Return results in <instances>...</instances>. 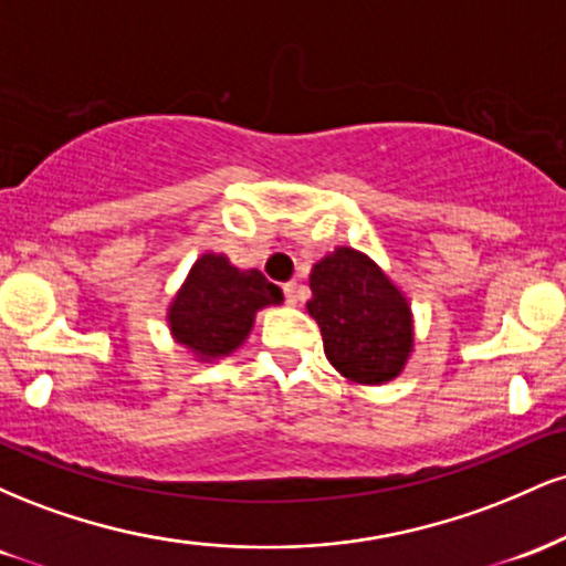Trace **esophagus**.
I'll return each instance as SVG.
<instances>
[{
	"label": "esophagus",
	"instance_id": "34e87169",
	"mask_svg": "<svg viewBox=\"0 0 566 566\" xmlns=\"http://www.w3.org/2000/svg\"><path fill=\"white\" fill-rule=\"evenodd\" d=\"M301 295H303L301 284H297V282H287V284H284V297H287L290 305H295L297 301H301Z\"/></svg>",
	"mask_w": 566,
	"mask_h": 566
}]
</instances>
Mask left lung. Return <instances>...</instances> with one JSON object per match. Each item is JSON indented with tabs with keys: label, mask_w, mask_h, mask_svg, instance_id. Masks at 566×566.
<instances>
[{
	"label": "left lung",
	"mask_w": 566,
	"mask_h": 566,
	"mask_svg": "<svg viewBox=\"0 0 566 566\" xmlns=\"http://www.w3.org/2000/svg\"><path fill=\"white\" fill-rule=\"evenodd\" d=\"M305 303L322 329L324 354L343 378L382 386L399 378L415 348L407 295L373 258L335 247L311 269Z\"/></svg>",
	"instance_id": "left-lung-1"
}]
</instances>
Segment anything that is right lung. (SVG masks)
<instances>
[{
  "label": "right lung",
  "mask_w": 566,
  "mask_h": 566,
  "mask_svg": "<svg viewBox=\"0 0 566 566\" xmlns=\"http://www.w3.org/2000/svg\"><path fill=\"white\" fill-rule=\"evenodd\" d=\"M284 295L258 269H237L223 252H205L175 292L167 324L175 343L199 361L231 356L255 327L265 305H282Z\"/></svg>",
  "instance_id": "right-lung-1"
}]
</instances>
